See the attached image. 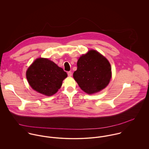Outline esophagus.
<instances>
[{
  "instance_id": "obj_1",
  "label": "esophagus",
  "mask_w": 149,
  "mask_h": 149,
  "mask_svg": "<svg viewBox=\"0 0 149 149\" xmlns=\"http://www.w3.org/2000/svg\"><path fill=\"white\" fill-rule=\"evenodd\" d=\"M68 75L69 77H70L72 75V73L70 71H69V72H68Z\"/></svg>"
}]
</instances>
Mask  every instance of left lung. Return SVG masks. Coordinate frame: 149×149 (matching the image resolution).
Segmentation results:
<instances>
[{"instance_id": "obj_1", "label": "left lung", "mask_w": 149, "mask_h": 149, "mask_svg": "<svg viewBox=\"0 0 149 149\" xmlns=\"http://www.w3.org/2000/svg\"><path fill=\"white\" fill-rule=\"evenodd\" d=\"M73 77L80 88L88 94L103 89L111 78V67L106 58L96 50H89L79 59Z\"/></svg>"}]
</instances>
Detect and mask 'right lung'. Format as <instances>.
<instances>
[{
    "label": "right lung",
    "mask_w": 149,
    "mask_h": 149,
    "mask_svg": "<svg viewBox=\"0 0 149 149\" xmlns=\"http://www.w3.org/2000/svg\"><path fill=\"white\" fill-rule=\"evenodd\" d=\"M66 77L67 73L63 68L43 58L37 59L26 72V77L31 88L48 96L58 91Z\"/></svg>",
    "instance_id": "add662e5"
}]
</instances>
